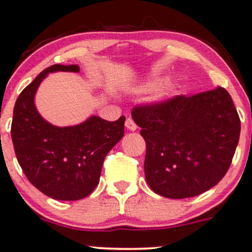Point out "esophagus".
I'll use <instances>...</instances> for the list:
<instances>
[{
	"label": "esophagus",
	"instance_id": "1",
	"mask_svg": "<svg viewBox=\"0 0 252 252\" xmlns=\"http://www.w3.org/2000/svg\"><path fill=\"white\" fill-rule=\"evenodd\" d=\"M125 126H126L127 129H129V131H136V129H137V125L134 124V121L132 120L131 118L127 119L126 123H125Z\"/></svg>",
	"mask_w": 252,
	"mask_h": 252
}]
</instances>
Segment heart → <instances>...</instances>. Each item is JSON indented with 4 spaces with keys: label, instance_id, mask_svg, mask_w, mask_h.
Masks as SVG:
<instances>
[{
    "label": "heart",
    "instance_id": "heart-1",
    "mask_svg": "<svg viewBox=\"0 0 252 252\" xmlns=\"http://www.w3.org/2000/svg\"><path fill=\"white\" fill-rule=\"evenodd\" d=\"M160 84H161L160 79H159V81L157 79V81H153V82H151V83H148V88L149 89H156V88H158Z\"/></svg>",
    "mask_w": 252,
    "mask_h": 252
}]
</instances>
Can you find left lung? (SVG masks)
I'll return each instance as SVG.
<instances>
[{
	"label": "left lung",
	"mask_w": 252,
	"mask_h": 252,
	"mask_svg": "<svg viewBox=\"0 0 252 252\" xmlns=\"http://www.w3.org/2000/svg\"><path fill=\"white\" fill-rule=\"evenodd\" d=\"M132 119L147 144L149 188L168 198L201 195L223 179L240 136V119L221 87L136 106Z\"/></svg>",
	"instance_id": "1"
}]
</instances>
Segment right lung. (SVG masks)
Instances as JSON below:
<instances>
[{
	"label": "right lung",
	"instance_id": "right-lung-1",
	"mask_svg": "<svg viewBox=\"0 0 252 252\" xmlns=\"http://www.w3.org/2000/svg\"><path fill=\"white\" fill-rule=\"evenodd\" d=\"M79 72L77 64H52L19 94L13 110L11 136L27 179L44 195L59 201H77L99 184L106 154L123 138L125 116L106 121L92 115L74 126L47 123L34 98L42 79L52 72Z\"/></svg>",
	"mask_w": 252,
	"mask_h": 252
}]
</instances>
